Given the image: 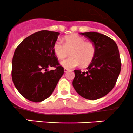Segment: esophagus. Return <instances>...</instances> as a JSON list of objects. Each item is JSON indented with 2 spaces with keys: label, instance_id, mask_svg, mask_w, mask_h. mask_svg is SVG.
<instances>
[{
  "label": "esophagus",
  "instance_id": "obj_1",
  "mask_svg": "<svg viewBox=\"0 0 133 133\" xmlns=\"http://www.w3.org/2000/svg\"><path fill=\"white\" fill-rule=\"evenodd\" d=\"M68 70H69L67 69V68H64V72H65V73H66Z\"/></svg>",
  "mask_w": 133,
  "mask_h": 133
}]
</instances>
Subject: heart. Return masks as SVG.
I'll return each mask as SVG.
<instances>
[{
    "instance_id": "heart-1",
    "label": "heart",
    "mask_w": 133,
    "mask_h": 133,
    "mask_svg": "<svg viewBox=\"0 0 133 133\" xmlns=\"http://www.w3.org/2000/svg\"><path fill=\"white\" fill-rule=\"evenodd\" d=\"M64 43L57 40L53 44V51L59 59L65 58L70 53V57L61 61V65L65 68H73L81 63L87 66L95 56V47L90 42L85 41L81 36L73 34L64 37Z\"/></svg>"
}]
</instances>
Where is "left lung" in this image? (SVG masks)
Wrapping results in <instances>:
<instances>
[{
    "label": "left lung",
    "mask_w": 133,
    "mask_h": 133,
    "mask_svg": "<svg viewBox=\"0 0 133 133\" xmlns=\"http://www.w3.org/2000/svg\"><path fill=\"white\" fill-rule=\"evenodd\" d=\"M95 47V56L87 70H74V88L81 96L90 100L99 99L111 91L121 70L116 43L108 36L94 31L81 33Z\"/></svg>",
    "instance_id": "1"
}]
</instances>
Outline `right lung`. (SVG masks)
<instances>
[{"mask_svg":"<svg viewBox=\"0 0 133 133\" xmlns=\"http://www.w3.org/2000/svg\"><path fill=\"white\" fill-rule=\"evenodd\" d=\"M59 32L41 30L26 37L17 47L12 60L14 85L26 99L40 102L52 94L64 74L53 51ZM50 66L56 67L48 71Z\"/></svg>","mask_w":133,"mask_h":133,"instance_id":"1","label":"right lung"}]
</instances>
